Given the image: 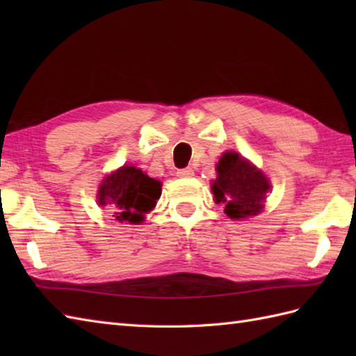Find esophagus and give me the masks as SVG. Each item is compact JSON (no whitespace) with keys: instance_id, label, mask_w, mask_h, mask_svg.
Masks as SVG:
<instances>
[{"instance_id":"1","label":"esophagus","mask_w":356,"mask_h":356,"mask_svg":"<svg viewBox=\"0 0 356 356\" xmlns=\"http://www.w3.org/2000/svg\"><path fill=\"white\" fill-rule=\"evenodd\" d=\"M194 174L193 168H184V170H177V176L179 177H191Z\"/></svg>"}]
</instances>
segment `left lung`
<instances>
[{
  "mask_svg": "<svg viewBox=\"0 0 356 356\" xmlns=\"http://www.w3.org/2000/svg\"><path fill=\"white\" fill-rule=\"evenodd\" d=\"M217 179L213 182L216 202L225 203V213L231 218H245L259 214L269 193V180L238 156L236 151L225 153L217 165Z\"/></svg>",
  "mask_w": 356,
  "mask_h": 356,
  "instance_id": "left-lung-1",
  "label": "left lung"
}]
</instances>
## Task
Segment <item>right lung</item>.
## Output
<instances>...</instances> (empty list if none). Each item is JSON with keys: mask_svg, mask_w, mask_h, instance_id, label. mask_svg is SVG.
Returning <instances> with one entry per match:
<instances>
[{"mask_svg": "<svg viewBox=\"0 0 356 356\" xmlns=\"http://www.w3.org/2000/svg\"><path fill=\"white\" fill-rule=\"evenodd\" d=\"M161 193L159 180L148 177L136 166H122L104 180L97 203L108 207L119 222L140 223L143 214L154 208Z\"/></svg>", "mask_w": 356, "mask_h": 356, "instance_id": "add662e5", "label": "right lung"}]
</instances>
